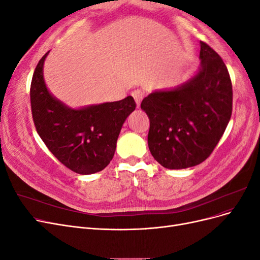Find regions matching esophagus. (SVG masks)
Instances as JSON below:
<instances>
[{"label":"esophagus","instance_id":"obj_1","mask_svg":"<svg viewBox=\"0 0 260 260\" xmlns=\"http://www.w3.org/2000/svg\"><path fill=\"white\" fill-rule=\"evenodd\" d=\"M132 96L135 98L136 102H137V105L140 106L141 105V102H142L143 98H144V92L140 89H137L132 92Z\"/></svg>","mask_w":260,"mask_h":260}]
</instances>
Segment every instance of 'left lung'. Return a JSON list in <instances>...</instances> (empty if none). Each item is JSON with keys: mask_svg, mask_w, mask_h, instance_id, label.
<instances>
[{"mask_svg": "<svg viewBox=\"0 0 260 260\" xmlns=\"http://www.w3.org/2000/svg\"><path fill=\"white\" fill-rule=\"evenodd\" d=\"M201 65L192 78L175 88L143 99L148 148L168 169L203 162L221 139L232 114V83L221 57L201 41Z\"/></svg>", "mask_w": 260, "mask_h": 260, "instance_id": "left-lung-1", "label": "left lung"}]
</instances>
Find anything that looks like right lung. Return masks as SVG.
Wrapping results in <instances>:
<instances>
[{"label": "right lung", "instance_id": "add662e5", "mask_svg": "<svg viewBox=\"0 0 260 260\" xmlns=\"http://www.w3.org/2000/svg\"><path fill=\"white\" fill-rule=\"evenodd\" d=\"M49 53L38 62L31 81L36 129L51 153L67 168L79 175L95 174L113 159L121 127L136 109V102L127 96L80 108L67 106L45 84L43 65Z\"/></svg>", "mask_w": 260, "mask_h": 260}]
</instances>
